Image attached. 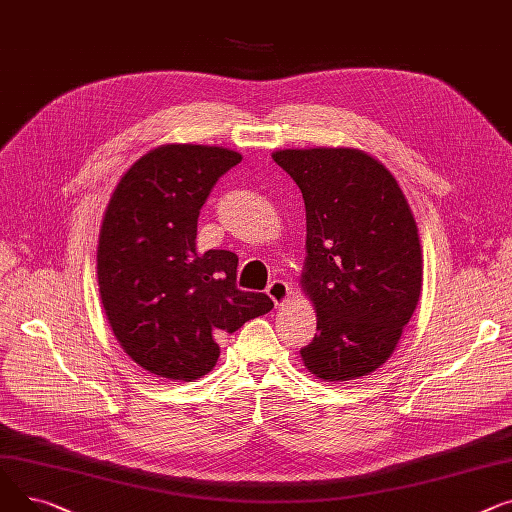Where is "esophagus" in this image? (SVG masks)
<instances>
[{
  "mask_svg": "<svg viewBox=\"0 0 512 512\" xmlns=\"http://www.w3.org/2000/svg\"><path fill=\"white\" fill-rule=\"evenodd\" d=\"M266 293H268L270 299H273L275 306H283L287 299H289V295H291V287L285 281L277 279V281H273V283L266 287Z\"/></svg>",
  "mask_w": 512,
  "mask_h": 512,
  "instance_id": "esophagus-1",
  "label": "esophagus"
}]
</instances>
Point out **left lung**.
I'll return each mask as SVG.
<instances>
[{
  "instance_id": "obj_1",
  "label": "left lung",
  "mask_w": 512,
  "mask_h": 512,
  "mask_svg": "<svg viewBox=\"0 0 512 512\" xmlns=\"http://www.w3.org/2000/svg\"><path fill=\"white\" fill-rule=\"evenodd\" d=\"M306 202L304 291L316 306L306 368L343 382L380 368L422 293V248L390 171L355 148L279 150Z\"/></svg>"
}]
</instances>
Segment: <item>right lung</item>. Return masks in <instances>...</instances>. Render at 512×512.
<instances>
[{
  "instance_id": "1",
  "label": "right lung",
  "mask_w": 512,
  "mask_h": 512,
  "mask_svg": "<svg viewBox=\"0 0 512 512\" xmlns=\"http://www.w3.org/2000/svg\"><path fill=\"white\" fill-rule=\"evenodd\" d=\"M242 161L221 146L165 144L138 159L105 210L97 277L107 320L138 366L192 382L215 368L217 339L273 310L237 289V256L198 252L200 208Z\"/></svg>"
}]
</instances>
